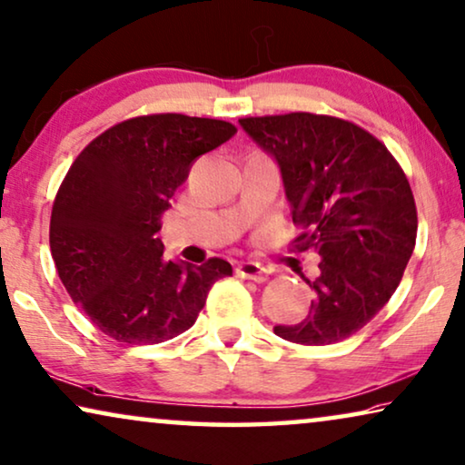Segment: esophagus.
<instances>
[{
  "label": "esophagus",
  "instance_id": "34e87169",
  "mask_svg": "<svg viewBox=\"0 0 465 465\" xmlns=\"http://www.w3.org/2000/svg\"><path fill=\"white\" fill-rule=\"evenodd\" d=\"M235 275L246 277V280H254V282H265L269 275V269L256 261H242L240 265H235Z\"/></svg>",
  "mask_w": 465,
  "mask_h": 465
}]
</instances>
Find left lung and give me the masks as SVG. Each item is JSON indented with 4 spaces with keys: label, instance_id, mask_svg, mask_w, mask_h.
<instances>
[{
    "label": "left lung",
    "instance_id": "1",
    "mask_svg": "<svg viewBox=\"0 0 465 465\" xmlns=\"http://www.w3.org/2000/svg\"><path fill=\"white\" fill-rule=\"evenodd\" d=\"M240 124L280 164L301 233L296 252L320 254V277L301 323L275 325L283 341L341 342L373 320L401 283L418 235L405 171L359 124L330 114L246 116Z\"/></svg>",
    "mask_w": 465,
    "mask_h": 465
}]
</instances>
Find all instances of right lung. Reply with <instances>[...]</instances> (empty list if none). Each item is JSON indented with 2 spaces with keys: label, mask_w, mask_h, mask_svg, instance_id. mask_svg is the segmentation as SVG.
<instances>
[{
  "label": "right lung",
  "mask_w": 465,
  "mask_h": 465,
  "mask_svg": "<svg viewBox=\"0 0 465 465\" xmlns=\"http://www.w3.org/2000/svg\"><path fill=\"white\" fill-rule=\"evenodd\" d=\"M232 123L177 113L116 123L89 142L62 179L50 248L66 292L95 328L127 344H158L190 330L211 286L232 275L166 261L156 232L192 163L235 134Z\"/></svg>",
  "instance_id": "1"
}]
</instances>
